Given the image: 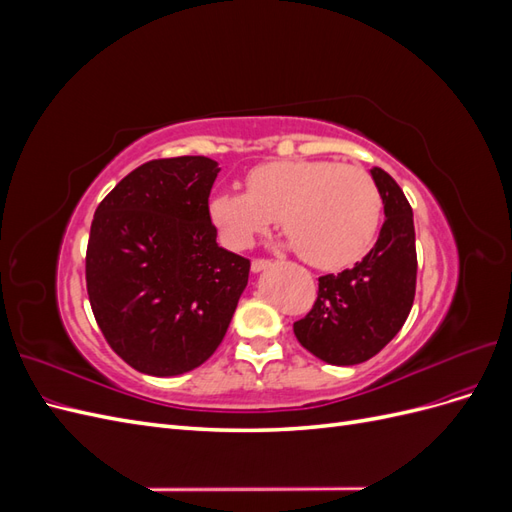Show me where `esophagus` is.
I'll return each instance as SVG.
<instances>
[{
  "label": "esophagus",
  "instance_id": "1",
  "mask_svg": "<svg viewBox=\"0 0 512 512\" xmlns=\"http://www.w3.org/2000/svg\"><path fill=\"white\" fill-rule=\"evenodd\" d=\"M267 267H271V260H265V258H254V260H252V271H254V273L265 271Z\"/></svg>",
  "mask_w": 512,
  "mask_h": 512
}]
</instances>
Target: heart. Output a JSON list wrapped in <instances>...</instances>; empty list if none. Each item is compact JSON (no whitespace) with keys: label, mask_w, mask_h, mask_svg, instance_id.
Returning a JSON list of instances; mask_svg holds the SVG:
<instances>
[{"label":"heart","mask_w":512,"mask_h":512,"mask_svg":"<svg viewBox=\"0 0 512 512\" xmlns=\"http://www.w3.org/2000/svg\"><path fill=\"white\" fill-rule=\"evenodd\" d=\"M211 198V218L232 247H247L282 218L288 245L316 269L354 265L374 245L382 196L367 170L331 160H277Z\"/></svg>","instance_id":"heart-1"}]
</instances>
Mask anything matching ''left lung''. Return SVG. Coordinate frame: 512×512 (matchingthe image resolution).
<instances>
[{"label": "left lung", "mask_w": 512, "mask_h": 512, "mask_svg": "<svg viewBox=\"0 0 512 512\" xmlns=\"http://www.w3.org/2000/svg\"><path fill=\"white\" fill-rule=\"evenodd\" d=\"M384 224L376 245L352 269L318 277V299L294 322L299 344L331 365H359L404 327L416 292L414 220L397 181L374 166Z\"/></svg>", "instance_id": "8db88e82"}]
</instances>
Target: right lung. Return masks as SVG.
Returning a JSON list of instances; mask_svg holds the SVG:
<instances>
[{"instance_id": "add662e5", "label": "right lung", "mask_w": 512, "mask_h": 512, "mask_svg": "<svg viewBox=\"0 0 512 512\" xmlns=\"http://www.w3.org/2000/svg\"><path fill=\"white\" fill-rule=\"evenodd\" d=\"M215 160H151L123 177L91 222L85 277L102 335L147 376H179L218 350L250 260L218 245Z\"/></svg>"}]
</instances>
